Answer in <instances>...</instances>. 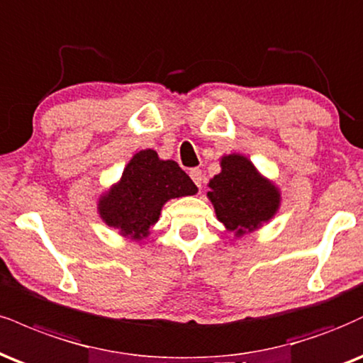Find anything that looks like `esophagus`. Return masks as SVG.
<instances>
[{
  "mask_svg": "<svg viewBox=\"0 0 363 363\" xmlns=\"http://www.w3.org/2000/svg\"><path fill=\"white\" fill-rule=\"evenodd\" d=\"M189 176H191V179H193V181H194L196 186H198V187L203 186V172H201L199 169H191Z\"/></svg>",
  "mask_w": 363,
  "mask_h": 363,
  "instance_id": "34e87169",
  "label": "esophagus"
}]
</instances>
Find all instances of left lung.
Instances as JSON below:
<instances>
[{
    "label": "left lung",
    "mask_w": 363,
    "mask_h": 363,
    "mask_svg": "<svg viewBox=\"0 0 363 363\" xmlns=\"http://www.w3.org/2000/svg\"><path fill=\"white\" fill-rule=\"evenodd\" d=\"M220 165L221 172L208 182V199L218 221L237 238L260 230L277 215L281 189L260 174L247 155H223Z\"/></svg>",
    "instance_id": "8db88e82"
}]
</instances>
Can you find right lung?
<instances>
[{"label": "right lung", "mask_w": 363, "mask_h": 363, "mask_svg": "<svg viewBox=\"0 0 363 363\" xmlns=\"http://www.w3.org/2000/svg\"><path fill=\"white\" fill-rule=\"evenodd\" d=\"M198 187L174 160H162L147 148L135 154L115 184L98 198V215L121 237L142 242L159 221L164 204L194 196Z\"/></svg>", "instance_id": "right-lung-1"}]
</instances>
